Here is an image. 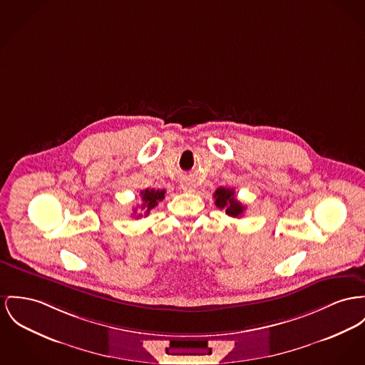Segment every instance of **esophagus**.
Listing matches in <instances>:
<instances>
[{
    "mask_svg": "<svg viewBox=\"0 0 365 365\" xmlns=\"http://www.w3.org/2000/svg\"><path fill=\"white\" fill-rule=\"evenodd\" d=\"M181 188L185 191V192H192L195 190V184L191 180H184L181 182Z\"/></svg>",
    "mask_w": 365,
    "mask_h": 365,
    "instance_id": "1",
    "label": "esophagus"
}]
</instances>
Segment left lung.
<instances>
[{"label":"left lung","instance_id":"1","mask_svg":"<svg viewBox=\"0 0 365 365\" xmlns=\"http://www.w3.org/2000/svg\"><path fill=\"white\" fill-rule=\"evenodd\" d=\"M213 196L216 199V202H215L216 206L219 209H224L228 216H231V217L242 216V213L245 212V206H243L241 202L237 200L234 190L220 187V188L216 190V192H215Z\"/></svg>","mask_w":365,"mask_h":365}]
</instances>
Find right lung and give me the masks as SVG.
<instances>
[{
	"mask_svg": "<svg viewBox=\"0 0 365 365\" xmlns=\"http://www.w3.org/2000/svg\"><path fill=\"white\" fill-rule=\"evenodd\" d=\"M165 194L166 191L165 190H145V191H141V210H144V215H148L155 206H158V202L163 200L165 199ZM137 210V209H135ZM141 215H138L137 217H140Z\"/></svg>",
	"mask_w": 365,
	"mask_h": 365,
	"instance_id": "obj_1",
	"label": "right lung"
}]
</instances>
